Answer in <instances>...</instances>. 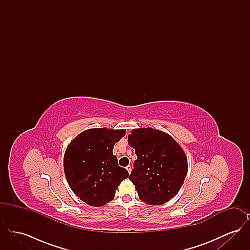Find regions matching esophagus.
Returning <instances> with one entry per match:
<instances>
[{
	"instance_id": "esophagus-1",
	"label": "esophagus",
	"mask_w": 250,
	"mask_h": 250,
	"mask_svg": "<svg viewBox=\"0 0 250 250\" xmlns=\"http://www.w3.org/2000/svg\"><path fill=\"white\" fill-rule=\"evenodd\" d=\"M126 169H127V171H128V173H130L131 169H132V167H131L130 165H128V166L126 167Z\"/></svg>"
}]
</instances>
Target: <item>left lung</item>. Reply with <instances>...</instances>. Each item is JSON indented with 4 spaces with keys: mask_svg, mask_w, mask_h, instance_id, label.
<instances>
[{
    "mask_svg": "<svg viewBox=\"0 0 250 250\" xmlns=\"http://www.w3.org/2000/svg\"><path fill=\"white\" fill-rule=\"evenodd\" d=\"M137 160L129 180L143 202L161 205L173 198L188 174V158L168 134L152 127L135 128L128 135Z\"/></svg>",
    "mask_w": 250,
    "mask_h": 250,
    "instance_id": "obj_1",
    "label": "left lung"
}]
</instances>
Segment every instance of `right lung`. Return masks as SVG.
Segmentation results:
<instances>
[{"label":"right lung","mask_w":250,"mask_h":250,"mask_svg":"<svg viewBox=\"0 0 250 250\" xmlns=\"http://www.w3.org/2000/svg\"><path fill=\"white\" fill-rule=\"evenodd\" d=\"M125 129L90 128L68 144L63 170L72 191L90 206L100 207L114 199L128 171L118 165L114 144L125 136Z\"/></svg>","instance_id":"obj_1"}]
</instances>
